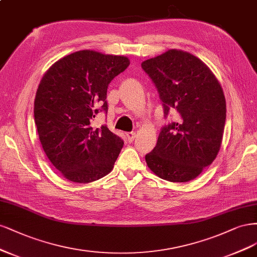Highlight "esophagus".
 Wrapping results in <instances>:
<instances>
[{
	"label": "esophagus",
	"instance_id": "1",
	"mask_svg": "<svg viewBox=\"0 0 257 257\" xmlns=\"http://www.w3.org/2000/svg\"><path fill=\"white\" fill-rule=\"evenodd\" d=\"M126 138L128 142H132L136 138V132H127L126 134Z\"/></svg>",
	"mask_w": 257,
	"mask_h": 257
}]
</instances>
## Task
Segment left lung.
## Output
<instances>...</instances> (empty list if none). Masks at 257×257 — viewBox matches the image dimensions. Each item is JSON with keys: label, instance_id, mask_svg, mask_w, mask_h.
Segmentation results:
<instances>
[{"label": "left lung", "instance_id": "8db88e82", "mask_svg": "<svg viewBox=\"0 0 257 257\" xmlns=\"http://www.w3.org/2000/svg\"><path fill=\"white\" fill-rule=\"evenodd\" d=\"M142 68L158 90L164 117L170 110L178 114L176 121L161 128L146 163L162 179L187 183L220 151L226 118L223 89L200 59L175 49L144 61Z\"/></svg>", "mask_w": 257, "mask_h": 257}]
</instances>
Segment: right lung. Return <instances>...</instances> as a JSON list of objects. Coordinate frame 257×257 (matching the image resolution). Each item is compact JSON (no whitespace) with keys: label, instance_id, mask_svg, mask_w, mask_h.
<instances>
[{"label":"right lung","instance_id":"add662e5","mask_svg":"<svg viewBox=\"0 0 257 257\" xmlns=\"http://www.w3.org/2000/svg\"><path fill=\"white\" fill-rule=\"evenodd\" d=\"M126 56L82 50L64 56L47 70L34 101L41 146L53 167L73 183H92L109 174L123 141L105 125L90 126L107 112L110 82L125 70Z\"/></svg>","mask_w":257,"mask_h":257}]
</instances>
